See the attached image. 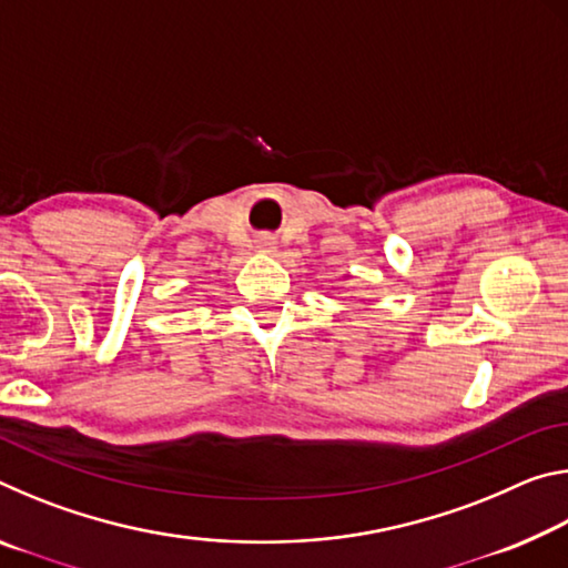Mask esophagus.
<instances>
[{"mask_svg":"<svg viewBox=\"0 0 568 568\" xmlns=\"http://www.w3.org/2000/svg\"><path fill=\"white\" fill-rule=\"evenodd\" d=\"M255 247L261 250V253H271V250L275 247V237L271 233H261L255 237Z\"/></svg>","mask_w":568,"mask_h":568,"instance_id":"esophagus-1","label":"esophagus"}]
</instances>
